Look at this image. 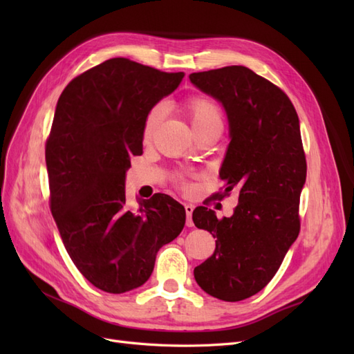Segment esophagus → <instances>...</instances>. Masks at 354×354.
Masks as SVG:
<instances>
[{
	"instance_id": "esophagus-1",
	"label": "esophagus",
	"mask_w": 354,
	"mask_h": 354,
	"mask_svg": "<svg viewBox=\"0 0 354 354\" xmlns=\"http://www.w3.org/2000/svg\"><path fill=\"white\" fill-rule=\"evenodd\" d=\"M185 209H186V226L187 227H192L194 226V221H192V212H194V205H185Z\"/></svg>"
}]
</instances>
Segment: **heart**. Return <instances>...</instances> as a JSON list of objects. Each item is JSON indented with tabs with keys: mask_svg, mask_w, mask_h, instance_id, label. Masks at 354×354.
<instances>
[{
	"mask_svg": "<svg viewBox=\"0 0 354 354\" xmlns=\"http://www.w3.org/2000/svg\"><path fill=\"white\" fill-rule=\"evenodd\" d=\"M186 111L189 113L190 122L194 125L196 134L207 131L209 128L223 125V113L220 106L212 99L207 97V95H194V97H190L186 103ZM164 115L165 106L162 103H156L155 106H152V109L147 112L142 131L143 140L146 143L151 142L153 138ZM178 185L181 189L190 190V186L183 178H178Z\"/></svg>",
	"mask_w": 354,
	"mask_h": 354,
	"instance_id": "obj_1",
	"label": "heart"
}]
</instances>
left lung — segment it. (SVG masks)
<instances>
[{
	"label": "left lung",
	"instance_id": "left-lung-1",
	"mask_svg": "<svg viewBox=\"0 0 354 354\" xmlns=\"http://www.w3.org/2000/svg\"><path fill=\"white\" fill-rule=\"evenodd\" d=\"M198 88L220 100L230 145L214 199L239 192L232 217L198 207L192 220L208 230L216 250L195 267L198 285L223 301L250 298L272 281L299 233V195L307 162L292 102L277 85L245 66L190 73Z\"/></svg>",
	"mask_w": 354,
	"mask_h": 354
}]
</instances>
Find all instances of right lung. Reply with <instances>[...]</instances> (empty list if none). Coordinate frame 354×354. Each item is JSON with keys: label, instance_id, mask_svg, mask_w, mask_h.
I'll list each match as a JSON object with an SVG mask.
<instances>
[{"label": "right lung", "instance_id": "add662e5", "mask_svg": "<svg viewBox=\"0 0 354 354\" xmlns=\"http://www.w3.org/2000/svg\"><path fill=\"white\" fill-rule=\"evenodd\" d=\"M183 72H162L125 57L75 77L62 91L46 142L50 209L82 276L122 294L151 277L159 248L185 227V207L164 194L125 202V171L143 153V122Z\"/></svg>", "mask_w": 354, "mask_h": 354}]
</instances>
